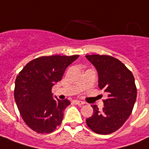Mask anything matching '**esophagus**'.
Returning a JSON list of instances; mask_svg holds the SVG:
<instances>
[{
    "label": "esophagus",
    "mask_w": 149,
    "mask_h": 149,
    "mask_svg": "<svg viewBox=\"0 0 149 149\" xmlns=\"http://www.w3.org/2000/svg\"><path fill=\"white\" fill-rule=\"evenodd\" d=\"M72 102L74 104H76V105H78V106H81V105H84V104H85V102H83L81 101H78V100H74Z\"/></svg>",
    "instance_id": "34e87169"
}]
</instances>
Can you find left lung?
I'll return each instance as SVG.
<instances>
[{
	"mask_svg": "<svg viewBox=\"0 0 149 149\" xmlns=\"http://www.w3.org/2000/svg\"><path fill=\"white\" fill-rule=\"evenodd\" d=\"M86 58L96 68L98 86L107 94L100 111L93 105V114L86 119L93 132L108 135L121 127L132 114L137 95L135 78L132 72L118 59L107 55H87Z\"/></svg>",
	"mask_w": 149,
	"mask_h": 149,
	"instance_id": "left-lung-1",
	"label": "left lung"
}]
</instances>
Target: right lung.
I'll return each mask as SVG.
<instances>
[{
    "mask_svg": "<svg viewBox=\"0 0 149 149\" xmlns=\"http://www.w3.org/2000/svg\"><path fill=\"white\" fill-rule=\"evenodd\" d=\"M79 56H41L31 60L17 76L14 99L26 124L37 133H51L60 126L67 99L55 100L52 86Z\"/></svg>",
    "mask_w": 149,
    "mask_h": 149,
    "instance_id": "add662e5",
    "label": "right lung"
}]
</instances>
